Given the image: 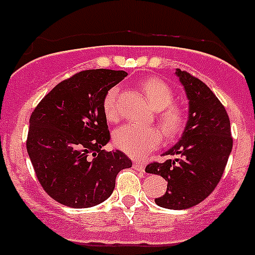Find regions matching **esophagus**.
Listing matches in <instances>:
<instances>
[{"label": "esophagus", "mask_w": 255, "mask_h": 255, "mask_svg": "<svg viewBox=\"0 0 255 255\" xmlns=\"http://www.w3.org/2000/svg\"><path fill=\"white\" fill-rule=\"evenodd\" d=\"M134 168L135 169L140 170V172H143L145 169V165H144L143 162H134Z\"/></svg>", "instance_id": "34e87169"}]
</instances>
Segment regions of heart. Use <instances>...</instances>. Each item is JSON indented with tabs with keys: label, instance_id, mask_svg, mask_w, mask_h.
Returning a JSON list of instances; mask_svg holds the SVG:
<instances>
[{
	"label": "heart",
	"instance_id": "b5f03b06",
	"mask_svg": "<svg viewBox=\"0 0 255 255\" xmlns=\"http://www.w3.org/2000/svg\"><path fill=\"white\" fill-rule=\"evenodd\" d=\"M139 85L149 104L156 111V121L165 139L174 140L181 136L186 129L187 118L181 106L172 104L174 95L169 86L155 77L141 79ZM118 96L119 88L111 87L105 93L102 101L104 115L110 123H116L119 120ZM162 131L154 125L140 126L128 124L116 130L114 141L115 145L128 155L143 158L159 146L163 139Z\"/></svg>",
	"mask_w": 255,
	"mask_h": 255
}]
</instances>
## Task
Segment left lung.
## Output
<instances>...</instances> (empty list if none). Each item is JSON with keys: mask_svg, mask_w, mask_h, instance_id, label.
Listing matches in <instances>:
<instances>
[{"mask_svg": "<svg viewBox=\"0 0 255 255\" xmlns=\"http://www.w3.org/2000/svg\"><path fill=\"white\" fill-rule=\"evenodd\" d=\"M187 97L190 118L183 136L165 151V162H151L145 172L168 182L167 191L155 204L170 210L196 206L216 188L233 149L230 119L215 93L197 77L177 69Z\"/></svg>", "mask_w": 255, "mask_h": 255, "instance_id": "1", "label": "left lung"}]
</instances>
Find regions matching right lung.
Wrapping results in <instances>:
<instances>
[{
    "instance_id": "right-lung-1",
    "label": "right lung",
    "mask_w": 255,
    "mask_h": 255,
    "mask_svg": "<svg viewBox=\"0 0 255 255\" xmlns=\"http://www.w3.org/2000/svg\"><path fill=\"white\" fill-rule=\"evenodd\" d=\"M126 72L87 69L58 83L30 116L26 149L37 181L53 200L74 209L101 204L116 176L131 160L106 151L110 131L102 110L105 93Z\"/></svg>"
}]
</instances>
